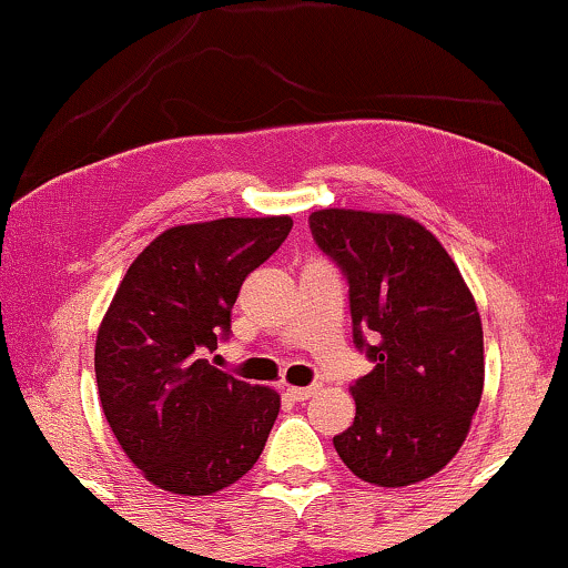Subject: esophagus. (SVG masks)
Masks as SVG:
<instances>
[{"label": "esophagus", "mask_w": 568, "mask_h": 568, "mask_svg": "<svg viewBox=\"0 0 568 568\" xmlns=\"http://www.w3.org/2000/svg\"><path fill=\"white\" fill-rule=\"evenodd\" d=\"M285 395H288L291 400L304 403V400H310V397L317 395V387L315 384H312V387H285Z\"/></svg>", "instance_id": "obj_1"}]
</instances>
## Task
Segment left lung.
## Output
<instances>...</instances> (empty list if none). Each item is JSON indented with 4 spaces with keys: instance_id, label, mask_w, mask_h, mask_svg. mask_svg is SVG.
Listing matches in <instances>:
<instances>
[{
    "instance_id": "8db88e82",
    "label": "left lung",
    "mask_w": 568,
    "mask_h": 568,
    "mask_svg": "<svg viewBox=\"0 0 568 568\" xmlns=\"http://www.w3.org/2000/svg\"><path fill=\"white\" fill-rule=\"evenodd\" d=\"M310 230L347 275L355 344L376 363L349 387L355 422L334 438L336 452L374 486L433 478L462 448L484 395L478 304L419 221L323 207Z\"/></svg>"
}]
</instances>
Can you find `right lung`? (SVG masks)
<instances>
[{
	"mask_svg": "<svg viewBox=\"0 0 568 568\" xmlns=\"http://www.w3.org/2000/svg\"><path fill=\"white\" fill-rule=\"evenodd\" d=\"M291 216L171 226L128 266L95 336L103 416L143 478L207 497L256 465L277 389L207 363L243 280L288 237Z\"/></svg>",
	"mask_w": 568,
	"mask_h": 568,
	"instance_id": "obj_1",
	"label": "right lung"
}]
</instances>
